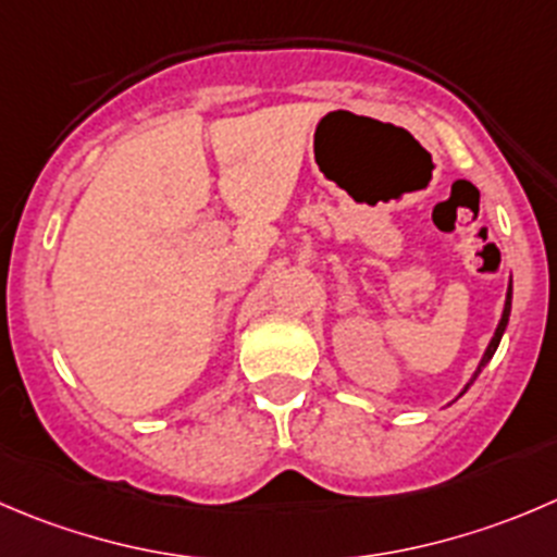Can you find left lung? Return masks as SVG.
Wrapping results in <instances>:
<instances>
[{"label":"left lung","instance_id":"obj_1","mask_svg":"<svg viewBox=\"0 0 557 557\" xmlns=\"http://www.w3.org/2000/svg\"><path fill=\"white\" fill-rule=\"evenodd\" d=\"M509 312H511V285H509V294H506V307H504V315H500V323H498V329H495V337L490 339L487 350H484L482 361H479V370L473 372L471 383L476 381V375H479V372L484 370V364H487V361L493 359V354H495V350H498V343H500V337H504V332H506V323H509ZM471 383H468V386H471ZM468 386H466V388H468Z\"/></svg>","mask_w":557,"mask_h":557}]
</instances>
